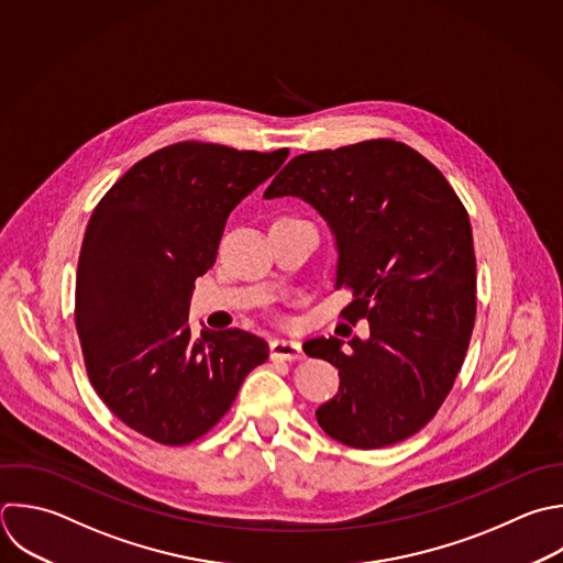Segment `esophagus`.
<instances>
[{
    "label": "esophagus",
    "instance_id": "1",
    "mask_svg": "<svg viewBox=\"0 0 563 563\" xmlns=\"http://www.w3.org/2000/svg\"><path fill=\"white\" fill-rule=\"evenodd\" d=\"M271 356L282 358V361H297V358L303 356V352H301V345L297 341L275 339V341H271Z\"/></svg>",
    "mask_w": 563,
    "mask_h": 563
}]
</instances>
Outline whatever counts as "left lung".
Listing matches in <instances>:
<instances>
[{"mask_svg": "<svg viewBox=\"0 0 563 563\" xmlns=\"http://www.w3.org/2000/svg\"><path fill=\"white\" fill-rule=\"evenodd\" d=\"M297 196L334 233L341 312L369 336L310 339L308 356L339 367V391L317 409L321 429L354 449L396 444L440 409L475 323V253L464 205L405 143L376 139L295 156L264 198Z\"/></svg>", "mask_w": 563, "mask_h": 563, "instance_id": "1", "label": "left lung"}]
</instances>
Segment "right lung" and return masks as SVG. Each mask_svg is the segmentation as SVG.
I'll use <instances>...</instances> for the list:
<instances>
[{
    "mask_svg": "<svg viewBox=\"0 0 563 563\" xmlns=\"http://www.w3.org/2000/svg\"><path fill=\"white\" fill-rule=\"evenodd\" d=\"M288 158L185 141L139 161L97 205L79 255L75 321L92 387L130 429L169 446L205 435L268 343L189 328L194 284L229 213Z\"/></svg>",
    "mask_w": 563,
    "mask_h": 563,
    "instance_id": "add662e5",
    "label": "right lung"
}]
</instances>
